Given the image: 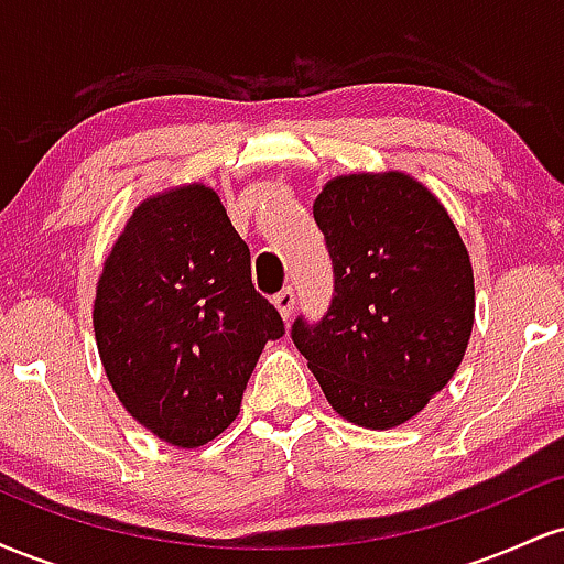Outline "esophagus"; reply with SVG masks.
<instances>
[{
    "mask_svg": "<svg viewBox=\"0 0 564 564\" xmlns=\"http://www.w3.org/2000/svg\"><path fill=\"white\" fill-rule=\"evenodd\" d=\"M273 304L278 307V313H281V318L289 321L291 313H294V291H291L289 286L283 291H278V294L273 296Z\"/></svg>",
    "mask_w": 564,
    "mask_h": 564,
    "instance_id": "1",
    "label": "esophagus"
}]
</instances>
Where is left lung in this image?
<instances>
[{"mask_svg":"<svg viewBox=\"0 0 564 564\" xmlns=\"http://www.w3.org/2000/svg\"><path fill=\"white\" fill-rule=\"evenodd\" d=\"M313 217L334 296L313 326L296 318L291 339L341 419L392 430L462 366L475 323L469 251L435 193L405 172L328 180Z\"/></svg>","mask_w":564,"mask_h":564,"instance_id":"8db88e82","label":"left lung"}]
</instances>
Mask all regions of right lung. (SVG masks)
I'll list each match as a JSON object with an SVG mask.
<instances>
[{"label": "right lung", "mask_w": 564, "mask_h": 564, "mask_svg": "<svg viewBox=\"0 0 564 564\" xmlns=\"http://www.w3.org/2000/svg\"><path fill=\"white\" fill-rule=\"evenodd\" d=\"M93 326L116 398L177 448L228 430L264 345L283 336L251 283L249 246L200 183L132 212L97 278Z\"/></svg>", "instance_id": "1"}]
</instances>
